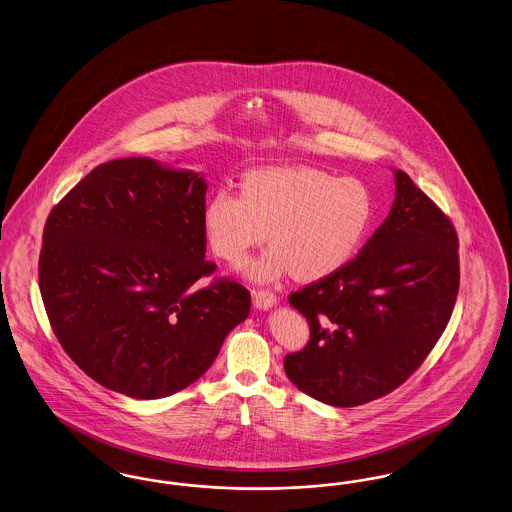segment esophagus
I'll use <instances>...</instances> for the list:
<instances>
[{"label":"esophagus","instance_id":"34e87169","mask_svg":"<svg viewBox=\"0 0 512 512\" xmlns=\"http://www.w3.org/2000/svg\"><path fill=\"white\" fill-rule=\"evenodd\" d=\"M253 305L257 310H270L276 305V295L268 289H257L253 291Z\"/></svg>","mask_w":512,"mask_h":512}]
</instances>
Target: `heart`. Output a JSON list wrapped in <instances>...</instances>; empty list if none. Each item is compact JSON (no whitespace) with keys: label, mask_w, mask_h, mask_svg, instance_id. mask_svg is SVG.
<instances>
[{"label":"heart","mask_w":512,"mask_h":512,"mask_svg":"<svg viewBox=\"0 0 512 512\" xmlns=\"http://www.w3.org/2000/svg\"><path fill=\"white\" fill-rule=\"evenodd\" d=\"M240 188L207 198L204 230L211 249L232 265L263 244L268 230L272 246L244 266L253 282L291 272L301 282L333 276L358 253L373 219L366 184L314 167L257 169Z\"/></svg>","instance_id":"heart-1"}]
</instances>
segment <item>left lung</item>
<instances>
[{
	"label": "left lung",
	"instance_id": "obj_1",
	"mask_svg": "<svg viewBox=\"0 0 512 512\" xmlns=\"http://www.w3.org/2000/svg\"><path fill=\"white\" fill-rule=\"evenodd\" d=\"M392 173L389 217L358 257L289 295L310 341L287 354L286 375L329 406L354 408L400 387L444 333L457 299L455 228L408 173Z\"/></svg>",
	"mask_w": 512,
	"mask_h": 512
}]
</instances>
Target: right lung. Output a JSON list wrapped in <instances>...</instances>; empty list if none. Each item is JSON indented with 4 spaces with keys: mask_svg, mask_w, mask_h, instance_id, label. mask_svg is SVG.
Returning a JSON list of instances; mask_svg holds the SVG:
<instances>
[{
    "mask_svg": "<svg viewBox=\"0 0 512 512\" xmlns=\"http://www.w3.org/2000/svg\"><path fill=\"white\" fill-rule=\"evenodd\" d=\"M204 175L152 158L95 167L47 217L40 291L66 354L91 379L156 400L200 379L251 310L205 261Z\"/></svg>",
    "mask_w": 512,
    "mask_h": 512,
    "instance_id": "1",
    "label": "right lung"
}]
</instances>
